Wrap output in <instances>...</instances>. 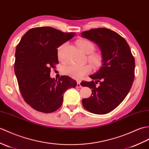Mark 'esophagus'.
Listing matches in <instances>:
<instances>
[{"label": "esophagus", "mask_w": 149, "mask_h": 149, "mask_svg": "<svg viewBox=\"0 0 149 149\" xmlns=\"http://www.w3.org/2000/svg\"><path fill=\"white\" fill-rule=\"evenodd\" d=\"M81 87H82V86L81 85V82L77 81V88H81Z\"/></svg>", "instance_id": "esophagus-1"}]
</instances>
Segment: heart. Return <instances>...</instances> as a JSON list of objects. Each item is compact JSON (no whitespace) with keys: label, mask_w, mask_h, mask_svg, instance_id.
<instances>
[{"label":"heart","mask_w":149,"mask_h":149,"mask_svg":"<svg viewBox=\"0 0 149 149\" xmlns=\"http://www.w3.org/2000/svg\"><path fill=\"white\" fill-rule=\"evenodd\" d=\"M76 44H77L79 49L82 53L89 54L87 57L88 60L93 67L97 68L102 66L103 61L102 54L99 53H93L95 49L94 43L88 39H81L77 40ZM65 46V44H63L59 47L58 49V58L60 60H63V50ZM90 71L91 67L88 65H70L65 67L63 69L64 74L75 79L81 78L83 75L89 73Z\"/></svg>","instance_id":"heart-1"}]
</instances>
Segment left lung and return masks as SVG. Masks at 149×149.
<instances>
[{
	"label": "left lung",
	"instance_id": "obj_1",
	"mask_svg": "<svg viewBox=\"0 0 149 149\" xmlns=\"http://www.w3.org/2000/svg\"><path fill=\"white\" fill-rule=\"evenodd\" d=\"M81 37L97 44L103 58L99 70L89 75L93 80L81 82L92 89L90 97L82 99V105L91 113L105 114L128 94L134 77V59L126 40L111 30L93 29L82 32Z\"/></svg>",
	"mask_w": 149,
	"mask_h": 149
}]
</instances>
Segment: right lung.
I'll return each instance as SVG.
<instances>
[{"label":"right lung","mask_w":149,"mask_h":149,"mask_svg":"<svg viewBox=\"0 0 149 149\" xmlns=\"http://www.w3.org/2000/svg\"><path fill=\"white\" fill-rule=\"evenodd\" d=\"M75 33H64L49 26L29 30L16 49L15 72L24 100L44 113L56 111L62 105L63 94L77 82L67 75L58 80L50 77L51 68L58 63L57 48Z\"/></svg>","instance_id":"add662e5"}]
</instances>
